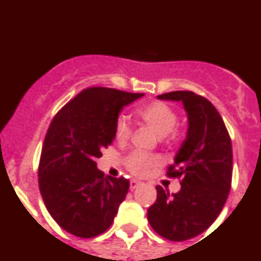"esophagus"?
<instances>
[{"mask_svg":"<svg viewBox=\"0 0 261 261\" xmlns=\"http://www.w3.org/2000/svg\"><path fill=\"white\" fill-rule=\"evenodd\" d=\"M140 185H141V182H140V181H136V180H131L130 181V189H131V190L139 188Z\"/></svg>","mask_w":261,"mask_h":261,"instance_id":"obj_1","label":"esophagus"}]
</instances>
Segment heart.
<instances>
[{
    "label": "heart",
    "mask_w": 261,
    "mask_h": 261,
    "mask_svg": "<svg viewBox=\"0 0 261 261\" xmlns=\"http://www.w3.org/2000/svg\"><path fill=\"white\" fill-rule=\"evenodd\" d=\"M136 115L147 127L159 136L176 135L177 114L174 109L163 101H153L136 109ZM131 127L125 117L120 116L115 123V139L123 144L130 138ZM159 164V158L142 151L131 152L125 159V166L135 176H146L150 170Z\"/></svg>",
    "instance_id": "1"
}]
</instances>
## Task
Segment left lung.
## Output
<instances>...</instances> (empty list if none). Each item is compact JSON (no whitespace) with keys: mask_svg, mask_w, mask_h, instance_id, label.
<instances>
[{"mask_svg":"<svg viewBox=\"0 0 261 261\" xmlns=\"http://www.w3.org/2000/svg\"><path fill=\"white\" fill-rule=\"evenodd\" d=\"M160 100L181 101L188 112L186 140L166 175L180 179L179 193L156 186L158 197L147 210L151 227L171 241L195 238L223 210L231 188L232 147L227 128L215 106L193 91H172Z\"/></svg>","mask_w":261,"mask_h":261,"instance_id":"obj_1","label":"left lung"}]
</instances>
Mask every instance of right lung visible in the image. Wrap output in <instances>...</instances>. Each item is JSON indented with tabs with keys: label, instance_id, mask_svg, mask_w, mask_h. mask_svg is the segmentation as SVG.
<instances>
[{
	"label": "right lung",
	"instance_id": "right-lung-1",
	"mask_svg": "<svg viewBox=\"0 0 261 261\" xmlns=\"http://www.w3.org/2000/svg\"><path fill=\"white\" fill-rule=\"evenodd\" d=\"M142 96L87 87L52 119L38 164V186L46 209L70 234L89 239L111 226L130 182L103 176L96 159L114 141L123 106Z\"/></svg>",
	"mask_w": 261,
	"mask_h": 261
}]
</instances>
